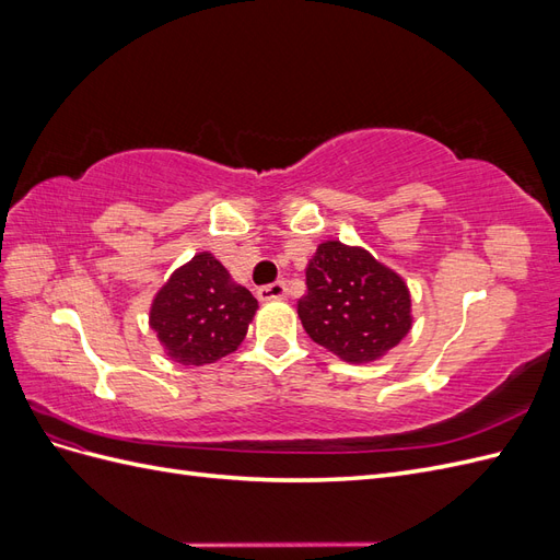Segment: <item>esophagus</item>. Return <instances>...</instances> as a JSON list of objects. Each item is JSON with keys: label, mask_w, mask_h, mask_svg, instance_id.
I'll return each mask as SVG.
<instances>
[{"label": "esophagus", "mask_w": 560, "mask_h": 560, "mask_svg": "<svg viewBox=\"0 0 560 560\" xmlns=\"http://www.w3.org/2000/svg\"><path fill=\"white\" fill-rule=\"evenodd\" d=\"M257 296H259L261 301H276V299H284V296H287V284H284L282 280H278V282H270V284H264V287H259Z\"/></svg>", "instance_id": "esophagus-1"}]
</instances>
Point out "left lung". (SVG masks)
Returning <instances> with one entry per match:
<instances>
[{
    "instance_id": "1",
    "label": "left lung",
    "mask_w": 560,
    "mask_h": 560,
    "mask_svg": "<svg viewBox=\"0 0 560 560\" xmlns=\"http://www.w3.org/2000/svg\"><path fill=\"white\" fill-rule=\"evenodd\" d=\"M306 287L299 299L303 329L346 362H374L411 329L404 280L362 247L322 243L308 261Z\"/></svg>"
}]
</instances>
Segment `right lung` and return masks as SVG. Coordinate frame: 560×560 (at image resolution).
<instances>
[{"label":"right lung","instance_id":"right-lung-1","mask_svg":"<svg viewBox=\"0 0 560 560\" xmlns=\"http://www.w3.org/2000/svg\"><path fill=\"white\" fill-rule=\"evenodd\" d=\"M257 308L249 290L235 284L210 252H200L161 287L151 303L149 325L171 360L202 366L243 343Z\"/></svg>","mask_w":560,"mask_h":560}]
</instances>
